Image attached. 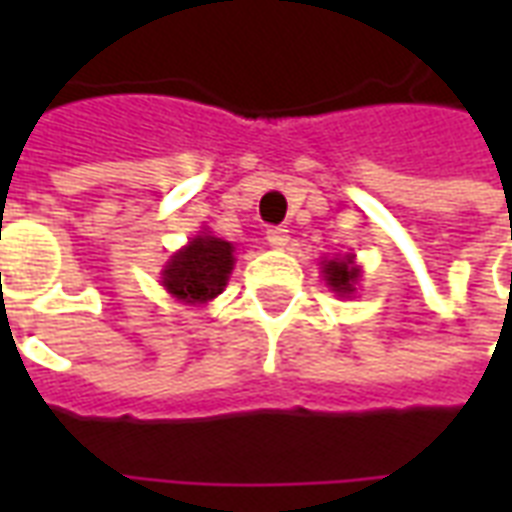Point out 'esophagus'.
Returning a JSON list of instances; mask_svg holds the SVG:
<instances>
[{"mask_svg": "<svg viewBox=\"0 0 512 512\" xmlns=\"http://www.w3.org/2000/svg\"><path fill=\"white\" fill-rule=\"evenodd\" d=\"M265 239L271 247H287L289 244V228L287 225H271L268 231H265Z\"/></svg>", "mask_w": 512, "mask_h": 512, "instance_id": "esophagus-1", "label": "esophagus"}]
</instances>
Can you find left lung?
<instances>
[{"instance_id":"1","label":"left lung","mask_w":512,"mask_h":512,"mask_svg":"<svg viewBox=\"0 0 512 512\" xmlns=\"http://www.w3.org/2000/svg\"><path fill=\"white\" fill-rule=\"evenodd\" d=\"M324 273H327V284L335 292H340V295H353V284H356L358 279V268L353 265V260H350L348 255L342 257V260H329L327 265H324Z\"/></svg>"}]
</instances>
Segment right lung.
I'll list each match as a JSON object with an SVG mask.
<instances>
[{
    "mask_svg": "<svg viewBox=\"0 0 512 512\" xmlns=\"http://www.w3.org/2000/svg\"><path fill=\"white\" fill-rule=\"evenodd\" d=\"M233 268V244L215 236H196L164 268V287L185 303H207L220 295Z\"/></svg>",
    "mask_w": 512,
    "mask_h": 512,
    "instance_id": "add662e5",
    "label": "right lung"
}]
</instances>
